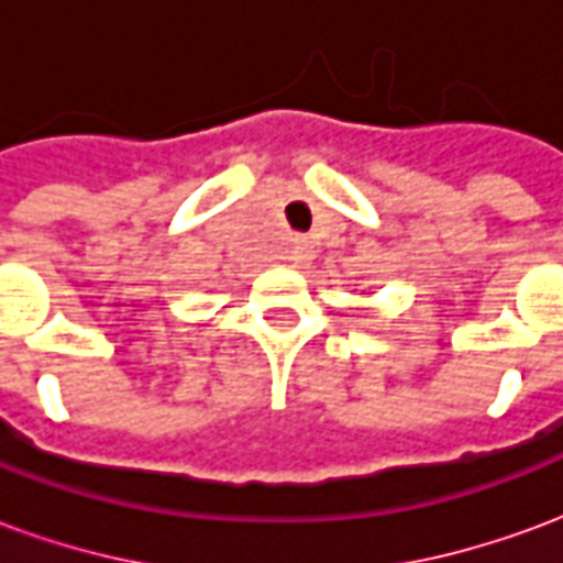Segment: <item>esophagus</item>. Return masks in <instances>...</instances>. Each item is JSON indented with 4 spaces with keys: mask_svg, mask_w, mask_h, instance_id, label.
<instances>
[{
    "mask_svg": "<svg viewBox=\"0 0 563 563\" xmlns=\"http://www.w3.org/2000/svg\"><path fill=\"white\" fill-rule=\"evenodd\" d=\"M289 258H292V262H301V258H307V246L301 244V241H298V244L292 246V253H289Z\"/></svg>",
    "mask_w": 563,
    "mask_h": 563,
    "instance_id": "obj_1",
    "label": "esophagus"
}]
</instances>
